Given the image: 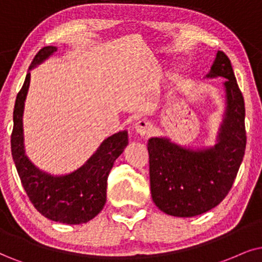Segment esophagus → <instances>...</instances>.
I'll list each match as a JSON object with an SVG mask.
<instances>
[{
    "instance_id": "1",
    "label": "esophagus",
    "mask_w": 262,
    "mask_h": 262,
    "mask_svg": "<svg viewBox=\"0 0 262 262\" xmlns=\"http://www.w3.org/2000/svg\"><path fill=\"white\" fill-rule=\"evenodd\" d=\"M134 129L137 130V133L140 135H148L151 134L152 130H154V124L147 120H141L135 123Z\"/></svg>"
}]
</instances>
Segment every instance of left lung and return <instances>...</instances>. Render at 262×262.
<instances>
[{"instance_id":"left-lung-1","label":"left lung","mask_w":262,"mask_h":262,"mask_svg":"<svg viewBox=\"0 0 262 262\" xmlns=\"http://www.w3.org/2000/svg\"><path fill=\"white\" fill-rule=\"evenodd\" d=\"M208 76L226 78V117L215 147L192 151L161 138H152L147 144L152 200L173 216H196L221 203L232 187L246 151L244 99L224 52H217Z\"/></svg>"}]
</instances>
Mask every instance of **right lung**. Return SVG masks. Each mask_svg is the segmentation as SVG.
<instances>
[{
  "instance_id": "right-lung-1",
  "label": "right lung",
  "mask_w": 262,
  "mask_h": 262,
  "mask_svg": "<svg viewBox=\"0 0 262 262\" xmlns=\"http://www.w3.org/2000/svg\"><path fill=\"white\" fill-rule=\"evenodd\" d=\"M55 47H43L29 70L47 59ZM30 84V72L15 99L11 135L12 156L30 202L43 216L62 224H84L100 213L106 202L108 174L115 161L128 145L127 130L107 138L87 163L65 177H51L31 164L23 145V110Z\"/></svg>"
}]
</instances>
